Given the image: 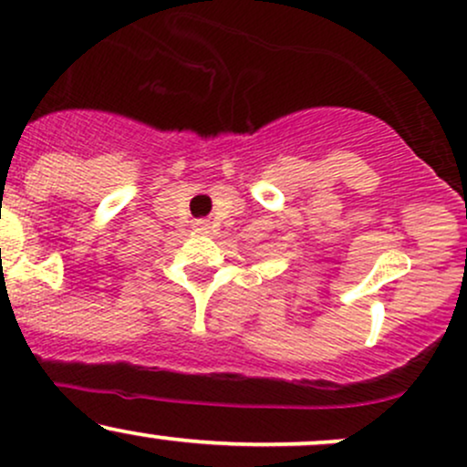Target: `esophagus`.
I'll return each mask as SVG.
<instances>
[{"mask_svg":"<svg viewBox=\"0 0 467 467\" xmlns=\"http://www.w3.org/2000/svg\"><path fill=\"white\" fill-rule=\"evenodd\" d=\"M195 228H197V230H208V222H206V219H197Z\"/></svg>","mask_w":467,"mask_h":467,"instance_id":"34e87169","label":"esophagus"}]
</instances>
